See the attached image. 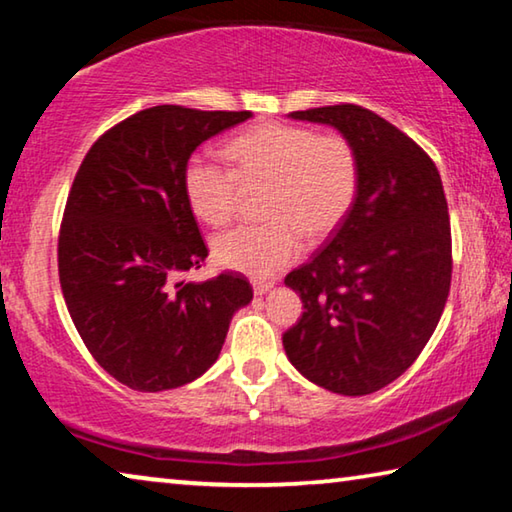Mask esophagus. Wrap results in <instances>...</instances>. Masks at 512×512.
<instances>
[{
    "label": "esophagus",
    "mask_w": 512,
    "mask_h": 512,
    "mask_svg": "<svg viewBox=\"0 0 512 512\" xmlns=\"http://www.w3.org/2000/svg\"><path fill=\"white\" fill-rule=\"evenodd\" d=\"M273 289V282H253V291L257 296H264L269 294V291Z\"/></svg>",
    "instance_id": "esophagus-1"
}]
</instances>
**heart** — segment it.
<instances>
[{"label":"heart","instance_id":"1","mask_svg":"<svg viewBox=\"0 0 512 512\" xmlns=\"http://www.w3.org/2000/svg\"><path fill=\"white\" fill-rule=\"evenodd\" d=\"M225 152L234 170L209 154L191 157L184 191L202 223L225 225L241 189L266 186V223L234 227L212 241L214 262L248 278L269 280L285 271L303 253V234L312 241L328 237L358 196V152L339 134L269 123L234 136Z\"/></svg>","mask_w":512,"mask_h":512}]
</instances>
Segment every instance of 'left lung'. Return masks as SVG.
Returning a JSON list of instances; mask_svg holds the SVG:
<instances>
[{
	"instance_id": "left-lung-1",
	"label": "left lung",
	"mask_w": 512,
	"mask_h": 512,
	"mask_svg": "<svg viewBox=\"0 0 512 512\" xmlns=\"http://www.w3.org/2000/svg\"><path fill=\"white\" fill-rule=\"evenodd\" d=\"M353 143L360 186L351 212L285 285L303 316L282 335L300 376L328 392L387 387L424 351L451 287V225L431 157L355 104L289 113Z\"/></svg>"
}]
</instances>
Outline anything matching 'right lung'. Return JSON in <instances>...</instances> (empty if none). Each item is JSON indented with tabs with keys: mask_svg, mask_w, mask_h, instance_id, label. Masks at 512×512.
<instances>
[{
	"mask_svg": "<svg viewBox=\"0 0 512 512\" xmlns=\"http://www.w3.org/2000/svg\"><path fill=\"white\" fill-rule=\"evenodd\" d=\"M253 118L161 104L109 129L81 161L59 237V280L97 364L136 392L200 378L221 355L232 316L253 300L237 273L200 285L207 246L184 191L202 143Z\"/></svg>",
	"mask_w": 512,
	"mask_h": 512,
	"instance_id": "add662e5",
	"label": "right lung"
}]
</instances>
